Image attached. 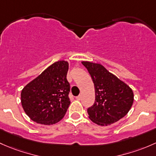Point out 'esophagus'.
<instances>
[{"mask_svg":"<svg viewBox=\"0 0 156 156\" xmlns=\"http://www.w3.org/2000/svg\"><path fill=\"white\" fill-rule=\"evenodd\" d=\"M76 100H78V101H80V100H81V95H78V96H76Z\"/></svg>","mask_w":156,"mask_h":156,"instance_id":"obj_1","label":"esophagus"}]
</instances>
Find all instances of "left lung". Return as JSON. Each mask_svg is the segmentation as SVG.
<instances>
[{
	"label": "left lung",
	"instance_id": "obj_1",
	"mask_svg": "<svg viewBox=\"0 0 156 156\" xmlns=\"http://www.w3.org/2000/svg\"><path fill=\"white\" fill-rule=\"evenodd\" d=\"M94 83L95 101L87 112L98 126H109L125 116L134 101L132 89L101 64L82 62Z\"/></svg>",
	"mask_w": 156,
	"mask_h": 156
}]
</instances>
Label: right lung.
Returning <instances> with one entry per match:
<instances>
[{
    "label": "right lung",
    "instance_id": "right-lung-1",
    "mask_svg": "<svg viewBox=\"0 0 156 156\" xmlns=\"http://www.w3.org/2000/svg\"><path fill=\"white\" fill-rule=\"evenodd\" d=\"M68 65L66 61L55 62L22 90L24 111L35 122L49 126L65 116L70 104Z\"/></svg>",
    "mask_w": 156,
    "mask_h": 156
}]
</instances>
